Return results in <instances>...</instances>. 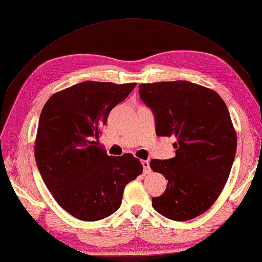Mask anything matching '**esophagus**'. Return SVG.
Listing matches in <instances>:
<instances>
[{"label":"esophagus","mask_w":262,"mask_h":262,"mask_svg":"<svg viewBox=\"0 0 262 262\" xmlns=\"http://www.w3.org/2000/svg\"><path fill=\"white\" fill-rule=\"evenodd\" d=\"M142 165H143V169H144V173H150L151 169H150V163L148 160H142L141 161Z\"/></svg>","instance_id":"esophagus-1"}]
</instances>
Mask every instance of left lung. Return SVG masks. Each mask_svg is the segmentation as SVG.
Wrapping results in <instances>:
<instances>
[{"mask_svg": "<svg viewBox=\"0 0 262 262\" xmlns=\"http://www.w3.org/2000/svg\"><path fill=\"white\" fill-rule=\"evenodd\" d=\"M139 95L155 114L157 136L177 139L174 158L150 162L168 180L152 207L171 220L193 219L213 205L230 174L237 151L230 113L215 91L189 81L140 84Z\"/></svg>", "mask_w": 262, "mask_h": 262, "instance_id": "left-lung-1", "label": "left lung"}]
</instances>
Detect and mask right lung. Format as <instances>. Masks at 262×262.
<instances>
[{
    "mask_svg": "<svg viewBox=\"0 0 262 262\" xmlns=\"http://www.w3.org/2000/svg\"><path fill=\"white\" fill-rule=\"evenodd\" d=\"M137 83L85 81L53 94L43 106L35 140L42 179L61 208L98 221L120 208L125 186L143 167L129 153L109 157L97 141L109 113Z\"/></svg>",
    "mask_w": 262,
    "mask_h": 262,
    "instance_id": "right-lung-1",
    "label": "right lung"
}]
</instances>
